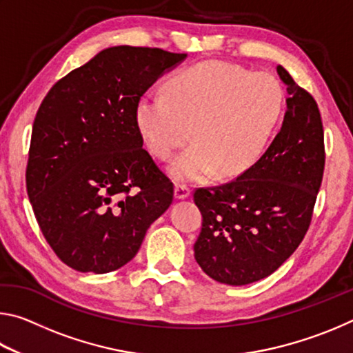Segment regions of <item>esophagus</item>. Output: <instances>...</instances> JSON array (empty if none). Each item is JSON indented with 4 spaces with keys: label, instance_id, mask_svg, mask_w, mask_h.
Here are the masks:
<instances>
[{
    "label": "esophagus",
    "instance_id": "1",
    "mask_svg": "<svg viewBox=\"0 0 353 353\" xmlns=\"http://www.w3.org/2000/svg\"><path fill=\"white\" fill-rule=\"evenodd\" d=\"M190 194H191V191L187 185L179 183L174 187V198L176 199H187V198H190Z\"/></svg>",
    "mask_w": 353,
    "mask_h": 353
}]
</instances>
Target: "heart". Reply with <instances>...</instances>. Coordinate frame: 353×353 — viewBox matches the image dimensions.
I'll use <instances>...</instances> for the list:
<instances>
[{
  "instance_id": "heart-1",
  "label": "heart",
  "mask_w": 353,
  "mask_h": 353,
  "mask_svg": "<svg viewBox=\"0 0 353 353\" xmlns=\"http://www.w3.org/2000/svg\"><path fill=\"white\" fill-rule=\"evenodd\" d=\"M283 90L276 77L236 65L208 61L172 77L168 93L139 99L135 121L159 159H170L191 137L193 143L168 166L176 182H194L213 172L235 177L265 151L280 118Z\"/></svg>"
}]
</instances>
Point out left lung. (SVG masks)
Segmentation results:
<instances>
[{
	"label": "left lung",
	"instance_id": "left-lung-1",
	"mask_svg": "<svg viewBox=\"0 0 353 353\" xmlns=\"http://www.w3.org/2000/svg\"><path fill=\"white\" fill-rule=\"evenodd\" d=\"M277 73L288 98L270 148L235 181L194 191L202 213L194 259L219 283L241 286L271 276L312 221L325 162L321 113L282 65Z\"/></svg>",
	"mask_w": 353,
	"mask_h": 353
}]
</instances>
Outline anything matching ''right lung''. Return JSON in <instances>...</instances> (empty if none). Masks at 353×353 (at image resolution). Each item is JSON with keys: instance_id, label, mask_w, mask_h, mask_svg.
<instances>
[{"instance_id": "obj_1", "label": "right lung", "mask_w": 353, "mask_h": 353, "mask_svg": "<svg viewBox=\"0 0 353 353\" xmlns=\"http://www.w3.org/2000/svg\"><path fill=\"white\" fill-rule=\"evenodd\" d=\"M187 54L112 46L52 85L35 115L28 196L46 241L79 272L115 271L172 202L143 149L135 107Z\"/></svg>"}]
</instances>
